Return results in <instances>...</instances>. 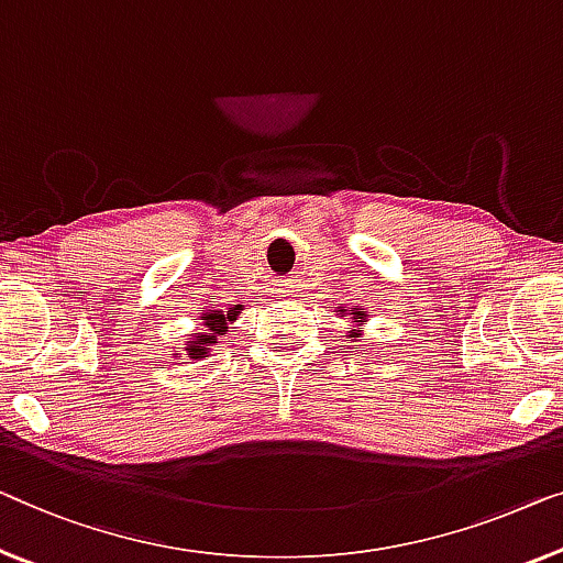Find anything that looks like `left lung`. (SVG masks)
<instances>
[{
	"label": "left lung",
	"instance_id": "8db88e82",
	"mask_svg": "<svg viewBox=\"0 0 563 563\" xmlns=\"http://www.w3.org/2000/svg\"><path fill=\"white\" fill-rule=\"evenodd\" d=\"M341 313H343V308H341ZM354 318H364V310L362 308H354V313H351ZM354 323H364V321H354ZM358 335V333H356Z\"/></svg>",
	"mask_w": 563,
	"mask_h": 563
}]
</instances>
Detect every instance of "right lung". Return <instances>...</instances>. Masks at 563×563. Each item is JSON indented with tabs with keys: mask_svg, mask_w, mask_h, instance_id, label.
Instances as JSON below:
<instances>
[{
	"mask_svg": "<svg viewBox=\"0 0 563 563\" xmlns=\"http://www.w3.org/2000/svg\"><path fill=\"white\" fill-rule=\"evenodd\" d=\"M234 316H238V310H228V316L222 313V310H212V313L201 316V321H205L207 331L209 333H199L195 341H187V351L191 358H201L207 354V349L217 343V335H222L224 329H228V321H234Z\"/></svg>",
	"mask_w": 563,
	"mask_h": 563,
	"instance_id": "right-lung-1",
	"label": "right lung"
}]
</instances>
